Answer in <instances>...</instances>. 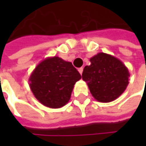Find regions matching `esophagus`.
Masks as SVG:
<instances>
[{
    "label": "esophagus",
    "instance_id": "34e87169",
    "mask_svg": "<svg viewBox=\"0 0 146 146\" xmlns=\"http://www.w3.org/2000/svg\"><path fill=\"white\" fill-rule=\"evenodd\" d=\"M83 70H84V68H83V67H80V68H79V69H78L79 72H80V74H82V73H83Z\"/></svg>",
    "mask_w": 146,
    "mask_h": 146
}]
</instances>
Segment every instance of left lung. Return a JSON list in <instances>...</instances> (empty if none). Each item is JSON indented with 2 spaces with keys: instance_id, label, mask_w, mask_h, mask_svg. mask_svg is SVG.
Masks as SVG:
<instances>
[{
  "instance_id": "1",
  "label": "left lung",
  "mask_w": 146,
  "mask_h": 146,
  "mask_svg": "<svg viewBox=\"0 0 146 146\" xmlns=\"http://www.w3.org/2000/svg\"><path fill=\"white\" fill-rule=\"evenodd\" d=\"M82 79L87 82L90 93L100 102H110L119 98L128 84L129 73L123 63L113 56L99 53L90 59Z\"/></svg>"
}]
</instances>
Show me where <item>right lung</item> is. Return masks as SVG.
<instances>
[{
    "label": "right lung",
    "instance_id": "obj_1",
    "mask_svg": "<svg viewBox=\"0 0 146 146\" xmlns=\"http://www.w3.org/2000/svg\"><path fill=\"white\" fill-rule=\"evenodd\" d=\"M80 78L71 62L53 57L38 65L29 80L31 91L40 103L59 108L69 102L74 85Z\"/></svg>",
    "mask_w": 146,
    "mask_h": 146
}]
</instances>
